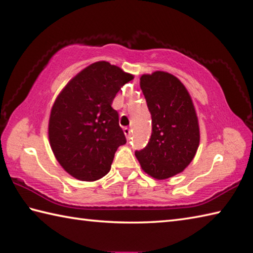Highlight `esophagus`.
<instances>
[{
    "label": "esophagus",
    "mask_w": 253,
    "mask_h": 253,
    "mask_svg": "<svg viewBox=\"0 0 253 253\" xmlns=\"http://www.w3.org/2000/svg\"><path fill=\"white\" fill-rule=\"evenodd\" d=\"M124 134L126 135V138H127V139H130V136H131V130L129 129V128H127V127L124 128Z\"/></svg>",
    "instance_id": "obj_1"
}]
</instances>
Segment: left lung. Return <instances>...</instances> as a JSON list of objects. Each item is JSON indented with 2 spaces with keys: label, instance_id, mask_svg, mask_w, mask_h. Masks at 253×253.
<instances>
[{
  "label": "left lung",
  "instance_id": "left-lung-1",
  "mask_svg": "<svg viewBox=\"0 0 253 253\" xmlns=\"http://www.w3.org/2000/svg\"><path fill=\"white\" fill-rule=\"evenodd\" d=\"M151 115L148 144L135 155L146 173L158 180L183 171L197 153L199 124L189 93L176 76L154 72L140 77Z\"/></svg>",
  "mask_w": 253,
  "mask_h": 253
}]
</instances>
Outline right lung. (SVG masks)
Segmentation results:
<instances>
[{
	"label": "right lung",
	"mask_w": 253,
	"mask_h": 253,
	"mask_svg": "<svg viewBox=\"0 0 253 253\" xmlns=\"http://www.w3.org/2000/svg\"><path fill=\"white\" fill-rule=\"evenodd\" d=\"M134 79L108 62H96L72 79L50 111V148L65 171L79 180L94 181L111 170L115 153L126 144L115 96Z\"/></svg>",
	"instance_id": "add662e5"
}]
</instances>
